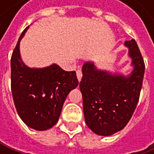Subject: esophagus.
Listing matches in <instances>:
<instances>
[{
  "label": "esophagus",
  "instance_id": "34e87169",
  "mask_svg": "<svg viewBox=\"0 0 154 154\" xmlns=\"http://www.w3.org/2000/svg\"><path fill=\"white\" fill-rule=\"evenodd\" d=\"M77 77L78 79V81L80 82L81 79H82V71L81 70H77Z\"/></svg>",
  "mask_w": 154,
  "mask_h": 154
}]
</instances>
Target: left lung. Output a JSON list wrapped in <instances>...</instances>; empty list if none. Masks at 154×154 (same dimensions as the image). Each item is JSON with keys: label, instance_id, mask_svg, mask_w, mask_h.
<instances>
[{"label": "left lung", "instance_id": "obj_1", "mask_svg": "<svg viewBox=\"0 0 154 154\" xmlns=\"http://www.w3.org/2000/svg\"><path fill=\"white\" fill-rule=\"evenodd\" d=\"M124 45L131 60L129 74L101 69L94 61H86L82 67L79 87L85 119L98 136L109 137L123 129L138 103L144 74L143 60L134 39L126 41Z\"/></svg>", "mask_w": 154, "mask_h": 154}]
</instances>
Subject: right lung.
I'll return each mask as SVG.
<instances>
[{
  "mask_svg": "<svg viewBox=\"0 0 154 154\" xmlns=\"http://www.w3.org/2000/svg\"><path fill=\"white\" fill-rule=\"evenodd\" d=\"M28 27L21 34L11 56V92L23 122L44 131L58 122L64 102L78 80L76 71H65L55 63L45 68H30L24 63L19 45Z\"/></svg>",
  "mask_w": 154,
  "mask_h": 154,
  "instance_id": "right-lung-1",
  "label": "right lung"
}]
</instances>
